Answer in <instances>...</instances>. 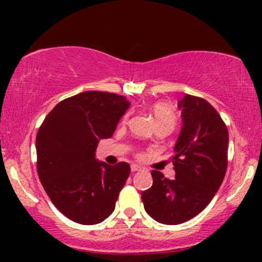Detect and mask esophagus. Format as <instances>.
Wrapping results in <instances>:
<instances>
[{"label": "esophagus", "mask_w": 262, "mask_h": 262, "mask_svg": "<svg viewBox=\"0 0 262 262\" xmlns=\"http://www.w3.org/2000/svg\"><path fill=\"white\" fill-rule=\"evenodd\" d=\"M132 171H133V172H137V171H140L141 170V167L140 166H138V165H132Z\"/></svg>", "instance_id": "esophagus-1"}]
</instances>
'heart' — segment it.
Instances as JSON below:
<instances>
[{"label":"heart","mask_w":262,"mask_h":262,"mask_svg":"<svg viewBox=\"0 0 262 262\" xmlns=\"http://www.w3.org/2000/svg\"><path fill=\"white\" fill-rule=\"evenodd\" d=\"M151 113L152 118H154L155 127H165L169 128L170 130L175 127L176 123V116L173 113V111L164 103H155L151 107ZM128 114L124 117V121L127 119Z\"/></svg>","instance_id":"heart-1"}]
</instances>
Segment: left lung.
Segmentation results:
<instances>
[{
    "instance_id": "obj_1",
    "label": "left lung",
    "mask_w": 262,
    "mask_h": 262,
    "mask_svg": "<svg viewBox=\"0 0 262 262\" xmlns=\"http://www.w3.org/2000/svg\"><path fill=\"white\" fill-rule=\"evenodd\" d=\"M182 127L173 156L175 179L151 171L152 186L141 193L146 213L161 224L185 223L208 206L223 182L229 134L206 100L186 95L177 103Z\"/></svg>"
}]
</instances>
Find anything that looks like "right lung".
<instances>
[{"instance_id": "1", "label": "right lung", "mask_w": 262, "mask_h": 262, "mask_svg": "<svg viewBox=\"0 0 262 262\" xmlns=\"http://www.w3.org/2000/svg\"><path fill=\"white\" fill-rule=\"evenodd\" d=\"M129 106L116 93L81 92L56 104L39 128V179L54 206L76 223L98 224L114 210L130 166L98 161L96 149L112 137Z\"/></svg>"}]
</instances>
